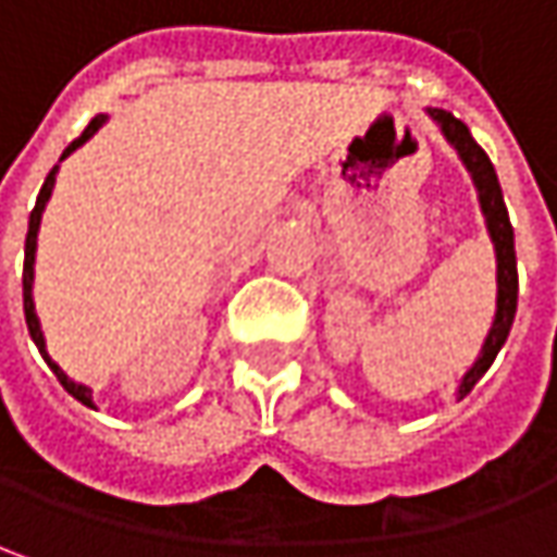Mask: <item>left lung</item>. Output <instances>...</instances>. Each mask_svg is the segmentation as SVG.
I'll return each mask as SVG.
<instances>
[{
    "label": "left lung",
    "instance_id": "left-lung-1",
    "mask_svg": "<svg viewBox=\"0 0 557 557\" xmlns=\"http://www.w3.org/2000/svg\"><path fill=\"white\" fill-rule=\"evenodd\" d=\"M426 114L433 117V124L440 127V134L446 136V143L458 152L465 171L471 174L473 189H476V202H480V214L483 224L490 233L493 252H496V314H493V326L483 339V349L476 355V361L471 364V371L461 376L458 383V399H465L476 386V380L490 371V364L496 361L498 349L505 346L511 324H515V311H518V258H515V231L508 221V208L502 199V186H498L496 168L490 156L476 146V139L471 131L451 114L443 109H426Z\"/></svg>",
    "mask_w": 557,
    "mask_h": 557
}]
</instances>
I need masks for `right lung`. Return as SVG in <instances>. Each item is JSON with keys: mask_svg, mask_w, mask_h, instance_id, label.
<instances>
[{"mask_svg": "<svg viewBox=\"0 0 557 557\" xmlns=\"http://www.w3.org/2000/svg\"><path fill=\"white\" fill-rule=\"evenodd\" d=\"M109 121V114H96L89 124H86V131L64 152H61V161L71 156V152H77L81 146H84L86 139H92V134H99V127ZM55 174H59V164L49 171V177L42 183V189H39L37 196V206L30 211V221H27V243H24V318H27V330H30V339L37 343L39 355L46 358V364L52 368V374L59 376V383L74 396L77 401H84L86 408H96V401H92V389L84 386V383H74L71 376L61 371L59 364L52 361V355L46 349V336H42V326H39V318H37V305H34V264H37V233H39V221H42V211L49 206V199H52V189H55Z\"/></svg>", "mask_w": 557, "mask_h": 557, "instance_id": "right-lung-1", "label": "right lung"}]
</instances>
